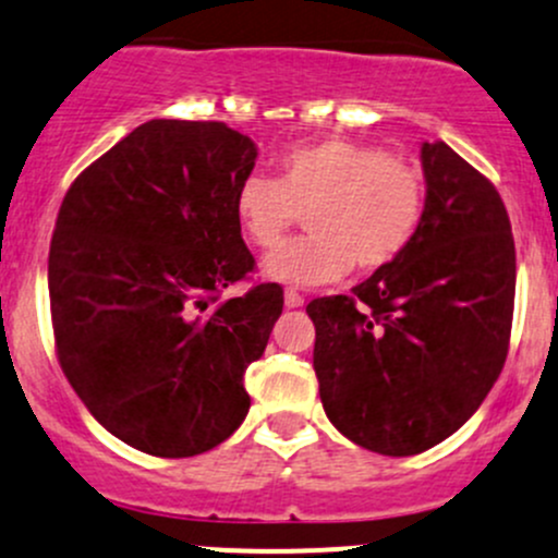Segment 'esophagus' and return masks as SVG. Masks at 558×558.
Wrapping results in <instances>:
<instances>
[{"instance_id": "34e87169", "label": "esophagus", "mask_w": 558, "mask_h": 558, "mask_svg": "<svg viewBox=\"0 0 558 558\" xmlns=\"http://www.w3.org/2000/svg\"><path fill=\"white\" fill-rule=\"evenodd\" d=\"M284 306L287 308H301L303 306V295L295 290H284Z\"/></svg>"}]
</instances>
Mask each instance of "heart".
I'll return each instance as SVG.
<instances>
[{
	"label": "heart",
	"instance_id": "1",
	"mask_svg": "<svg viewBox=\"0 0 558 558\" xmlns=\"http://www.w3.org/2000/svg\"><path fill=\"white\" fill-rule=\"evenodd\" d=\"M233 211L260 250L306 217L312 233L281 244L263 260L266 277L322 284L349 271H378L408 250L424 217V180L384 147L330 136L295 145L277 158V180L239 182Z\"/></svg>",
	"mask_w": 558,
	"mask_h": 558
}]
</instances>
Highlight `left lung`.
Listing matches in <instances>:
<instances>
[{
  "instance_id": "8db88e82",
  "label": "left lung",
  "mask_w": 558,
  "mask_h": 558,
  "mask_svg": "<svg viewBox=\"0 0 558 558\" xmlns=\"http://www.w3.org/2000/svg\"><path fill=\"white\" fill-rule=\"evenodd\" d=\"M424 217L403 255L352 295L306 306L327 418L384 457L457 433L508 357L515 246L494 185L446 142H424Z\"/></svg>"
}]
</instances>
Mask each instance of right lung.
I'll list each match as a JSON object with an SVG mask.
<instances>
[{"mask_svg":"<svg viewBox=\"0 0 558 558\" xmlns=\"http://www.w3.org/2000/svg\"><path fill=\"white\" fill-rule=\"evenodd\" d=\"M250 136L215 120H150L72 182L48 257L56 349L69 384L114 438L153 457L204 453L250 411L284 298L255 284L233 211L255 169Z\"/></svg>","mask_w":558,"mask_h":558,"instance_id":"obj_1","label":"right lung"}]
</instances>
